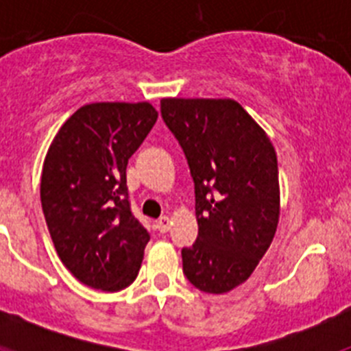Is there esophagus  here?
<instances>
[{
	"mask_svg": "<svg viewBox=\"0 0 351 351\" xmlns=\"http://www.w3.org/2000/svg\"><path fill=\"white\" fill-rule=\"evenodd\" d=\"M156 228H158V232L165 234V232L170 228V218H169V216H161V218L156 221Z\"/></svg>",
	"mask_w": 351,
	"mask_h": 351,
	"instance_id": "esophagus-1",
	"label": "esophagus"
}]
</instances>
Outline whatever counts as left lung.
<instances>
[{
    "label": "left lung",
    "instance_id": "obj_1",
    "mask_svg": "<svg viewBox=\"0 0 351 351\" xmlns=\"http://www.w3.org/2000/svg\"><path fill=\"white\" fill-rule=\"evenodd\" d=\"M161 117L195 182L198 237L182 247V272L198 290L226 293L255 271L278 228L274 145L230 98H163Z\"/></svg>",
    "mask_w": 351,
    "mask_h": 351
}]
</instances>
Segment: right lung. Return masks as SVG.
Masks as SVG:
<instances>
[{
	"label": "right lung",
	"mask_w": 351,
	"mask_h": 351,
	"mask_svg": "<svg viewBox=\"0 0 351 351\" xmlns=\"http://www.w3.org/2000/svg\"><path fill=\"white\" fill-rule=\"evenodd\" d=\"M158 119L147 101H100L71 114L43 161L40 198L52 243L80 283L135 281L149 234L132 214L126 165Z\"/></svg>",
	"instance_id": "add662e5"
}]
</instances>
